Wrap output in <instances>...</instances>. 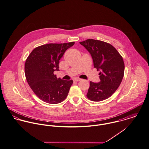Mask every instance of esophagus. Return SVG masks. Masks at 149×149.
Segmentation results:
<instances>
[{
    "label": "esophagus",
    "instance_id": "1",
    "mask_svg": "<svg viewBox=\"0 0 149 149\" xmlns=\"http://www.w3.org/2000/svg\"><path fill=\"white\" fill-rule=\"evenodd\" d=\"M80 80H81V79H79V78H76L74 80V81H80Z\"/></svg>",
    "mask_w": 149,
    "mask_h": 149
}]
</instances>
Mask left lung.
I'll return each mask as SVG.
<instances>
[{
	"instance_id": "1",
	"label": "left lung",
	"mask_w": 149,
	"mask_h": 149,
	"mask_svg": "<svg viewBox=\"0 0 149 149\" xmlns=\"http://www.w3.org/2000/svg\"><path fill=\"white\" fill-rule=\"evenodd\" d=\"M80 43L91 54L95 68L100 71V82H90L86 97L97 102L106 100L122 82L125 70L123 58L113 45L105 41L89 39Z\"/></svg>"
}]
</instances>
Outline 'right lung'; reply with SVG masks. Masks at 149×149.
Listing matches in <instances>:
<instances>
[{"label":"right lung","instance_id":"obj_1","mask_svg":"<svg viewBox=\"0 0 149 149\" xmlns=\"http://www.w3.org/2000/svg\"><path fill=\"white\" fill-rule=\"evenodd\" d=\"M74 42L50 43L35 48L27 57L25 75L30 88L41 100L56 104L68 95L73 81L57 79L54 70H59V60Z\"/></svg>","mask_w":149,"mask_h":149}]
</instances>
